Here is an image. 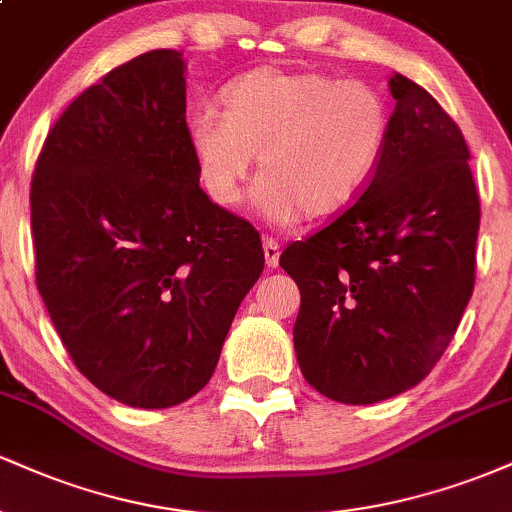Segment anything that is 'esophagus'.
Wrapping results in <instances>:
<instances>
[{
  "label": "esophagus",
  "mask_w": 512,
  "mask_h": 512,
  "mask_svg": "<svg viewBox=\"0 0 512 512\" xmlns=\"http://www.w3.org/2000/svg\"><path fill=\"white\" fill-rule=\"evenodd\" d=\"M262 250H264V262H267V267L269 269L279 267V255H281L279 243H276V240H272V238H267L262 243Z\"/></svg>",
  "instance_id": "obj_1"
}]
</instances>
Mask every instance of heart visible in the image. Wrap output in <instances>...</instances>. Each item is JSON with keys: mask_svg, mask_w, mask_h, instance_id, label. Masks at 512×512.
I'll use <instances>...</instances> for the list:
<instances>
[{"mask_svg": "<svg viewBox=\"0 0 512 512\" xmlns=\"http://www.w3.org/2000/svg\"><path fill=\"white\" fill-rule=\"evenodd\" d=\"M219 115L190 122L204 192L219 207H236L257 156V199L274 223L327 219L349 207L390 134L378 88L315 69H250L223 88Z\"/></svg>", "mask_w": 512, "mask_h": 512, "instance_id": "obj_1", "label": "heart"}]
</instances>
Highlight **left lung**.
<instances>
[{
    "label": "left lung",
    "instance_id": "8db88e82",
    "mask_svg": "<svg viewBox=\"0 0 512 512\" xmlns=\"http://www.w3.org/2000/svg\"><path fill=\"white\" fill-rule=\"evenodd\" d=\"M363 195L279 264L301 291L293 346L303 378L342 404L419 385L474 291L479 195L460 127L407 76Z\"/></svg>",
    "mask_w": 512,
    "mask_h": 512
}]
</instances>
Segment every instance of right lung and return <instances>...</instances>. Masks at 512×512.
Segmentation results:
<instances>
[{"label": "right lung", "mask_w": 512, "mask_h": 512, "mask_svg": "<svg viewBox=\"0 0 512 512\" xmlns=\"http://www.w3.org/2000/svg\"><path fill=\"white\" fill-rule=\"evenodd\" d=\"M31 226L40 296L98 390L166 409L209 383L264 252L199 187L182 52H144L74 98L35 163Z\"/></svg>", "instance_id": "obj_1"}]
</instances>
